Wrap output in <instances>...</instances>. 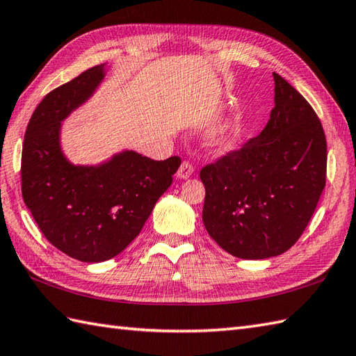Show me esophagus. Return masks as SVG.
<instances>
[{
    "instance_id": "obj_1",
    "label": "esophagus",
    "mask_w": 356,
    "mask_h": 356,
    "mask_svg": "<svg viewBox=\"0 0 356 356\" xmlns=\"http://www.w3.org/2000/svg\"><path fill=\"white\" fill-rule=\"evenodd\" d=\"M194 172V166L190 161H185L180 165V168L177 170V177L179 179H188Z\"/></svg>"
}]
</instances>
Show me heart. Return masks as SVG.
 Returning <instances> with one entry per match:
<instances>
[{
    "label": "heart",
    "mask_w": 356,
    "mask_h": 356,
    "mask_svg": "<svg viewBox=\"0 0 356 356\" xmlns=\"http://www.w3.org/2000/svg\"><path fill=\"white\" fill-rule=\"evenodd\" d=\"M232 140V125H223L213 133L209 139V145L216 149H225Z\"/></svg>",
    "instance_id": "heart-1"
}]
</instances>
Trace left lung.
I'll list each match as a JSON object with an SVG mask.
<instances>
[{"label":"left lung","instance_id":"8db88e82","mask_svg":"<svg viewBox=\"0 0 356 356\" xmlns=\"http://www.w3.org/2000/svg\"><path fill=\"white\" fill-rule=\"evenodd\" d=\"M275 107L263 131L200 170L203 223L216 243L245 260L292 248L326 186L323 125L303 96L274 73Z\"/></svg>","mask_w":356,"mask_h":356}]
</instances>
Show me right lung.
Instances as JSON below:
<instances>
[{
    "instance_id": "1",
    "label": "right lung",
    "mask_w": 356,
    "mask_h": 356,
    "mask_svg": "<svg viewBox=\"0 0 356 356\" xmlns=\"http://www.w3.org/2000/svg\"><path fill=\"white\" fill-rule=\"evenodd\" d=\"M95 65L44 97L29 120L21 156V191L44 237L72 259L110 260L139 236L172 184L180 157L153 161L124 151L97 166L73 165L59 145L61 120L104 78Z\"/></svg>"
}]
</instances>
